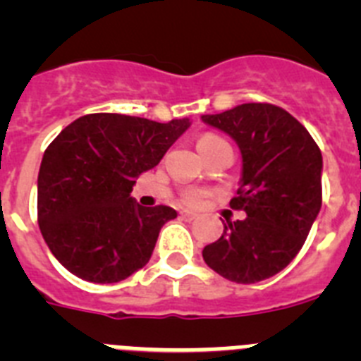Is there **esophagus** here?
I'll return each instance as SVG.
<instances>
[{"label":"esophagus","mask_w":361,"mask_h":361,"mask_svg":"<svg viewBox=\"0 0 361 361\" xmlns=\"http://www.w3.org/2000/svg\"><path fill=\"white\" fill-rule=\"evenodd\" d=\"M180 219L188 220V222H190V220H195L197 215L193 212H188V209H183V212H180Z\"/></svg>","instance_id":"34e87169"}]
</instances>
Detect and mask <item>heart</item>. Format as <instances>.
I'll list each match as a JSON object with an SVG mask.
<instances>
[{
	"label": "heart",
	"instance_id": "obj_1",
	"mask_svg": "<svg viewBox=\"0 0 361 361\" xmlns=\"http://www.w3.org/2000/svg\"><path fill=\"white\" fill-rule=\"evenodd\" d=\"M216 141H220L219 137L209 135V133H208V135H202L199 141H197V148H199V149L206 148V146L213 145V142H216ZM206 195H208V191H206V190H197V188H191V190L184 191L183 199H184V202L190 204V206H197V204L202 202V199Z\"/></svg>",
	"mask_w": 361,
	"mask_h": 361
}]
</instances>
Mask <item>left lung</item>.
Segmentation results:
<instances>
[{
    "mask_svg": "<svg viewBox=\"0 0 361 361\" xmlns=\"http://www.w3.org/2000/svg\"><path fill=\"white\" fill-rule=\"evenodd\" d=\"M202 121L240 148V188L229 206L247 215L224 224L222 237L204 247V262L237 283L269 279L298 255L322 208L320 148L304 124L269 103Z\"/></svg>",
    "mask_w": 361,
    "mask_h": 361,
    "instance_id": "1",
    "label": "left lung"
}]
</instances>
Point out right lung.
<instances>
[{"label":"right lung","mask_w":361,"mask_h":361,"mask_svg":"<svg viewBox=\"0 0 361 361\" xmlns=\"http://www.w3.org/2000/svg\"><path fill=\"white\" fill-rule=\"evenodd\" d=\"M190 119L155 123L88 114L44 149L37 175V222L54 257L94 283L128 279L148 264L159 231L177 212L145 208L130 195L137 177L161 162Z\"/></svg>","instance_id":"obj_1"}]
</instances>
